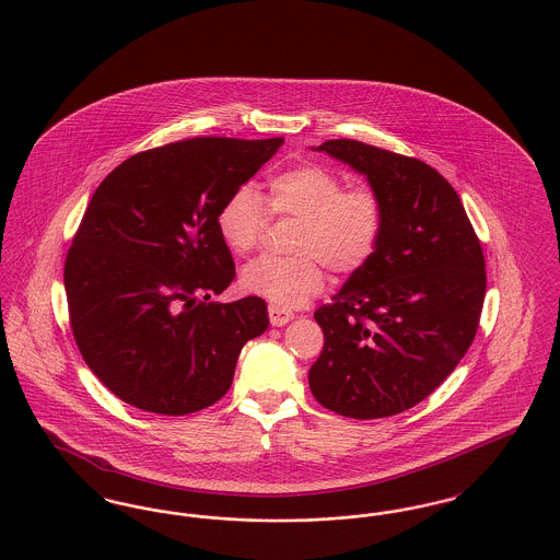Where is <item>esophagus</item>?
<instances>
[{
    "mask_svg": "<svg viewBox=\"0 0 560 560\" xmlns=\"http://www.w3.org/2000/svg\"><path fill=\"white\" fill-rule=\"evenodd\" d=\"M268 317H270V324L272 326H285L288 322L294 319V313L285 306H277V304H270L268 306Z\"/></svg>",
    "mask_w": 560,
    "mask_h": 560,
    "instance_id": "obj_1",
    "label": "esophagus"
}]
</instances>
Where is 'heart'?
<instances>
[{
  "mask_svg": "<svg viewBox=\"0 0 560 560\" xmlns=\"http://www.w3.org/2000/svg\"><path fill=\"white\" fill-rule=\"evenodd\" d=\"M268 205L275 215L302 219L292 258L249 261L241 272L247 294L296 306L322 292L324 264L353 275L375 256L384 232V202L369 185L345 187V180L319 164H301L268 183ZM270 211L252 185H238L217 211V228L230 252L245 256L261 243Z\"/></svg>",
  "mask_w": 560,
  "mask_h": 560,
  "instance_id": "1",
  "label": "heart"
}]
</instances>
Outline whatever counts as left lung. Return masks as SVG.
<instances>
[{
	"label": "left lung",
	"mask_w": 560,
	"mask_h": 560,
	"mask_svg": "<svg viewBox=\"0 0 560 560\" xmlns=\"http://www.w3.org/2000/svg\"><path fill=\"white\" fill-rule=\"evenodd\" d=\"M317 151L366 174L384 232L371 261L313 315L324 349L308 386L345 418L396 416L441 386L474 343L483 252L458 194L429 164L349 138Z\"/></svg>",
	"instance_id": "8db88e82"
}]
</instances>
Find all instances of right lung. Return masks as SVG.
I'll return each mask as SVG.
<instances>
[{"instance_id": "1", "label": "right lung", "mask_w": 560, "mask_h": 560, "mask_svg": "<svg viewBox=\"0 0 560 560\" xmlns=\"http://www.w3.org/2000/svg\"><path fill=\"white\" fill-rule=\"evenodd\" d=\"M281 144L187 138L131 155L95 189L63 283L86 366L124 402L162 416L211 407L268 328L258 296L209 299L236 275L217 211Z\"/></svg>"}]
</instances>
